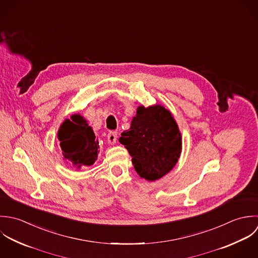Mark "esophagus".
I'll list each match as a JSON object with an SVG mask.
<instances>
[{
  "label": "esophagus",
  "mask_w": 258,
  "mask_h": 258,
  "mask_svg": "<svg viewBox=\"0 0 258 258\" xmlns=\"http://www.w3.org/2000/svg\"><path fill=\"white\" fill-rule=\"evenodd\" d=\"M116 138H117V135L115 132H110L108 135H107V143L109 145H114L116 143Z\"/></svg>",
  "instance_id": "esophagus-1"
}]
</instances>
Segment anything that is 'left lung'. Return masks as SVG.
<instances>
[{
  "label": "left lung",
  "mask_w": 258,
  "mask_h": 258,
  "mask_svg": "<svg viewBox=\"0 0 258 258\" xmlns=\"http://www.w3.org/2000/svg\"><path fill=\"white\" fill-rule=\"evenodd\" d=\"M118 142L133 157L138 174L155 181L168 173L178 161L182 142L178 125L171 112L161 104L140 105L131 127Z\"/></svg>",
  "instance_id": "8db88e82"
}]
</instances>
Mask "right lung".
Masks as SVG:
<instances>
[{"label": "right lung", "mask_w": 258, "mask_h": 258, "mask_svg": "<svg viewBox=\"0 0 258 258\" xmlns=\"http://www.w3.org/2000/svg\"><path fill=\"white\" fill-rule=\"evenodd\" d=\"M57 140L61 155L68 163L80 169L91 166L98 159L99 139L87 119L80 113H74L59 125Z\"/></svg>", "instance_id": "obj_1"}]
</instances>
